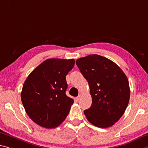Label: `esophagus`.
<instances>
[{"label": "esophagus", "mask_w": 148, "mask_h": 148, "mask_svg": "<svg viewBox=\"0 0 148 148\" xmlns=\"http://www.w3.org/2000/svg\"><path fill=\"white\" fill-rule=\"evenodd\" d=\"M81 97H82V95H81V94H79V95L78 96V97H76V101H79V99H80Z\"/></svg>", "instance_id": "1"}]
</instances>
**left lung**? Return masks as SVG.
<instances>
[{
	"label": "left lung",
	"mask_w": 148,
	"mask_h": 148,
	"mask_svg": "<svg viewBox=\"0 0 148 148\" xmlns=\"http://www.w3.org/2000/svg\"><path fill=\"white\" fill-rule=\"evenodd\" d=\"M88 81L92 103L84 114L90 123L99 128L110 127L125 113L130 99L128 78L118 65L98 55L76 61Z\"/></svg>",
	"instance_id": "8db88e82"
}]
</instances>
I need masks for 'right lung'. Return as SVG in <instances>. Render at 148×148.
Listing matches in <instances>:
<instances>
[{"instance_id":"add662e5","label":"right lung","mask_w":148,"mask_h":148,"mask_svg":"<svg viewBox=\"0 0 148 148\" xmlns=\"http://www.w3.org/2000/svg\"><path fill=\"white\" fill-rule=\"evenodd\" d=\"M74 64V59L49 58L25 79L21 99L27 115L38 125L53 128L65 120L74 103L66 95V76Z\"/></svg>"}]
</instances>
